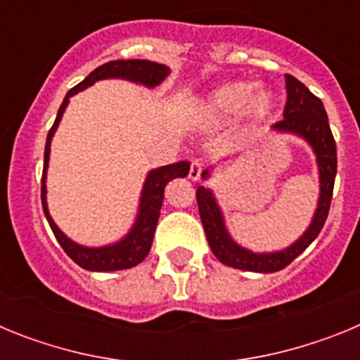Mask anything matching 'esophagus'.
I'll return each mask as SVG.
<instances>
[{
  "mask_svg": "<svg viewBox=\"0 0 360 360\" xmlns=\"http://www.w3.org/2000/svg\"><path fill=\"white\" fill-rule=\"evenodd\" d=\"M202 171H203V164L200 160H193V164H191V169H189V178L193 180V182H196V180H200V176H202Z\"/></svg>",
  "mask_w": 360,
  "mask_h": 360,
  "instance_id": "1",
  "label": "esophagus"
}]
</instances>
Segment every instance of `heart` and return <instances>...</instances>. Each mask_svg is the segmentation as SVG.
Returning a JSON list of instances; mask_svg holds the SVG:
<instances>
[{
  "label": "heart",
  "instance_id": "1",
  "mask_svg": "<svg viewBox=\"0 0 360 360\" xmlns=\"http://www.w3.org/2000/svg\"><path fill=\"white\" fill-rule=\"evenodd\" d=\"M249 82H227L205 95L202 101V111L212 120H227L234 113H240L245 124H257L265 120L272 111L274 101L266 90L254 94Z\"/></svg>",
  "mask_w": 360,
  "mask_h": 360
}]
</instances>
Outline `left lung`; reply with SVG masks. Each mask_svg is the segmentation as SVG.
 <instances>
[{"mask_svg": "<svg viewBox=\"0 0 360 360\" xmlns=\"http://www.w3.org/2000/svg\"><path fill=\"white\" fill-rule=\"evenodd\" d=\"M285 81H287V104L283 111V120L272 126V131L279 133V135H294L303 139L316 155L317 171H319L317 207L307 231L294 243L281 250H274V252H252L232 240L231 232L227 231V225H225L224 211L219 207L214 193L209 187L200 186L196 189V202H198L200 218H202L209 247L219 262L232 269L263 272V274L285 269L319 236L330 211L337 173V149L326 110H324L321 98L311 94L303 82L292 75H285ZM212 169L214 167L211 165L203 171V180L211 178Z\"/></svg>", "mask_w": 360, "mask_h": 360, "instance_id": "1", "label": "left lung"}]
</instances>
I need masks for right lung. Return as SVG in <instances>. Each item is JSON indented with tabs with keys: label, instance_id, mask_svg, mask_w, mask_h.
<instances>
[{
	"label": "right lung",
	"instance_id": "1",
	"mask_svg": "<svg viewBox=\"0 0 360 360\" xmlns=\"http://www.w3.org/2000/svg\"><path fill=\"white\" fill-rule=\"evenodd\" d=\"M169 66L160 65V63L144 61V59H119V61H110L106 65L98 66L88 75L82 82H79L75 88L66 94L61 108L57 111L56 122L46 136V144H44V165H43V180H41V202H43V211L46 219H49L50 229H52L53 236L57 238L65 252L72 257L73 262L82 266L84 270L91 272H113V270H124L136 266L142 263L151 249L153 236H155V229L158 224V216H160L162 202H164V189L165 186L173 180V178H184L189 174V162L182 160L176 164L162 165L157 169H151L148 173L142 186L141 200H139V212L133 221L131 229L128 231L126 236L120 238L119 241L103 247H86V245L77 243V241L70 240L61 229L57 227L56 221L52 219L49 211V202H46V171H49L50 162V146L52 139L56 135L59 122L63 119L66 106L70 103V97H73L79 91L90 88L97 81L104 79H122V81L135 82V84L146 86V88H155L160 84L167 75H169Z\"/></svg>",
	"mask_w": 360,
	"mask_h": 360
}]
</instances>
